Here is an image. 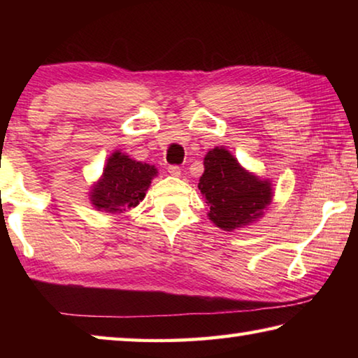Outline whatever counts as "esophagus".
Masks as SVG:
<instances>
[{
  "mask_svg": "<svg viewBox=\"0 0 358 358\" xmlns=\"http://www.w3.org/2000/svg\"><path fill=\"white\" fill-rule=\"evenodd\" d=\"M167 171H169V173L173 175V177H180V173H181L180 166H169Z\"/></svg>",
  "mask_w": 358,
  "mask_h": 358,
  "instance_id": "34e87169",
  "label": "esophagus"
}]
</instances>
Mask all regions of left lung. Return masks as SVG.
<instances>
[{
	"label": "left lung",
	"mask_w": 358,
	"mask_h": 358,
	"mask_svg": "<svg viewBox=\"0 0 358 358\" xmlns=\"http://www.w3.org/2000/svg\"><path fill=\"white\" fill-rule=\"evenodd\" d=\"M205 172L199 189L207 197L210 220L224 230L246 226L262 215L271 202L268 181L259 180L240 167L224 148H215L203 159Z\"/></svg>",
	"instance_id": "8db88e82"
}]
</instances>
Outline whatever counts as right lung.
Listing matches in <instances>:
<instances>
[{"label":"right lung","mask_w":358,"mask_h":358,"mask_svg":"<svg viewBox=\"0 0 358 358\" xmlns=\"http://www.w3.org/2000/svg\"><path fill=\"white\" fill-rule=\"evenodd\" d=\"M156 173L155 166L115 153L108 157L101 181L93 187L92 202L99 211L123 213L142 201Z\"/></svg>","instance_id":"right-lung-1"}]
</instances>
